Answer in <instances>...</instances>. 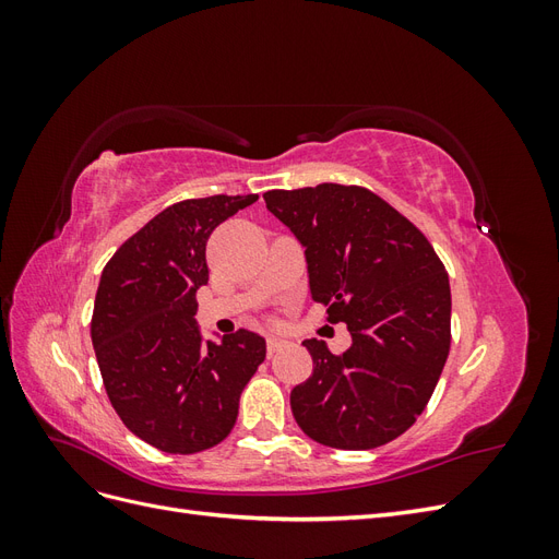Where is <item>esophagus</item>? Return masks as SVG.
Instances as JSON below:
<instances>
[{
  "mask_svg": "<svg viewBox=\"0 0 559 559\" xmlns=\"http://www.w3.org/2000/svg\"><path fill=\"white\" fill-rule=\"evenodd\" d=\"M265 345H267V354H270V357H273L275 352H280L282 347H286V341H284V337H280V335H267Z\"/></svg>",
  "mask_w": 559,
  "mask_h": 559,
  "instance_id": "34e87169",
  "label": "esophagus"
}]
</instances>
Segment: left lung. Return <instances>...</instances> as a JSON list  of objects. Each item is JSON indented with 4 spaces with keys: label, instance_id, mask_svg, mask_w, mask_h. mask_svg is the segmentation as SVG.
I'll use <instances>...</instances> for the list:
<instances>
[{
    "label": "left lung",
    "instance_id": "obj_1",
    "mask_svg": "<svg viewBox=\"0 0 559 559\" xmlns=\"http://www.w3.org/2000/svg\"><path fill=\"white\" fill-rule=\"evenodd\" d=\"M265 207L306 247L310 294L326 319L345 321L352 347L302 345L312 376L292 411L312 441L370 450L408 431L450 352V282L413 222L364 186L319 183L263 193Z\"/></svg>",
    "mask_w": 559,
    "mask_h": 559
}]
</instances>
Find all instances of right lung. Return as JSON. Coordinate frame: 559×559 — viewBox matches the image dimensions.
Masks as SVG:
<instances>
[{
    "mask_svg": "<svg viewBox=\"0 0 559 559\" xmlns=\"http://www.w3.org/2000/svg\"><path fill=\"white\" fill-rule=\"evenodd\" d=\"M259 195L175 202L116 249L95 294L91 337L123 425L170 454L214 448L238 419L245 384L265 359L251 331L202 343L195 292L210 280L212 230Z\"/></svg>",
    "mask_w": 559,
    "mask_h": 559,
    "instance_id": "obj_1",
    "label": "right lung"
}]
</instances>
